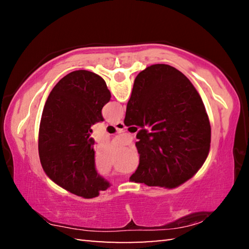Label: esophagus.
<instances>
[{
    "label": "esophagus",
    "mask_w": 249,
    "mask_h": 249,
    "mask_svg": "<svg viewBox=\"0 0 249 249\" xmlns=\"http://www.w3.org/2000/svg\"><path fill=\"white\" fill-rule=\"evenodd\" d=\"M114 127H115L116 129H119V130H123V129H125V124H124V122H123V121L117 122V123H115V124H114Z\"/></svg>",
    "instance_id": "obj_1"
}]
</instances>
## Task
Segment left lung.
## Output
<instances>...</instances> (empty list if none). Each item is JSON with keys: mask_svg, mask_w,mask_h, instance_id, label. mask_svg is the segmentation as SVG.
I'll use <instances>...</instances> for the list:
<instances>
[{"mask_svg": "<svg viewBox=\"0 0 249 249\" xmlns=\"http://www.w3.org/2000/svg\"><path fill=\"white\" fill-rule=\"evenodd\" d=\"M111 99L104 80L91 71L65 75L48 95L41 115L38 153L41 167L54 183L92 199L111 183L98 174L91 126L103 121Z\"/></svg>", "mask_w": 249, "mask_h": 249, "instance_id": "8db88e82", "label": "left lung"}]
</instances>
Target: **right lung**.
I'll use <instances>...</instances> for the list:
<instances>
[{
  "instance_id": "right-lung-1",
  "label": "right lung",
  "mask_w": 249,
  "mask_h": 249,
  "mask_svg": "<svg viewBox=\"0 0 249 249\" xmlns=\"http://www.w3.org/2000/svg\"><path fill=\"white\" fill-rule=\"evenodd\" d=\"M126 126L137 133L140 165L133 182L176 188L192 178L208 157L211 125L196 88L179 70L153 65L138 73L126 107Z\"/></svg>"
}]
</instances>
